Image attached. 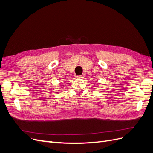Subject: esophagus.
Here are the masks:
<instances>
[{"label":"esophagus","instance_id":"1","mask_svg":"<svg viewBox=\"0 0 153 153\" xmlns=\"http://www.w3.org/2000/svg\"><path fill=\"white\" fill-rule=\"evenodd\" d=\"M77 77H78V78H84V75H78V76H77Z\"/></svg>","mask_w":153,"mask_h":153}]
</instances>
